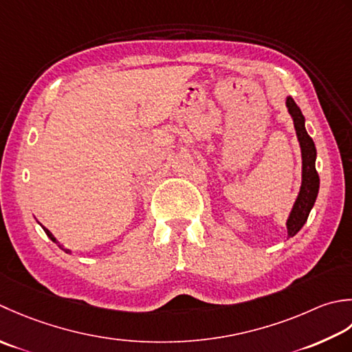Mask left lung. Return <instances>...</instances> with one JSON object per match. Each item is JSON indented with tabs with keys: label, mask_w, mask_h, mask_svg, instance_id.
<instances>
[{
	"label": "left lung",
	"mask_w": 352,
	"mask_h": 352,
	"mask_svg": "<svg viewBox=\"0 0 352 352\" xmlns=\"http://www.w3.org/2000/svg\"><path fill=\"white\" fill-rule=\"evenodd\" d=\"M285 106L293 118V124H295L300 146V155H302V184H300L299 195L285 223L287 234H289V236H293L305 225L308 214H310L314 202H316L319 192V175L316 171V147H314L311 136L305 131V118L302 112H300L292 97H287Z\"/></svg>",
	"instance_id": "1"
}]
</instances>
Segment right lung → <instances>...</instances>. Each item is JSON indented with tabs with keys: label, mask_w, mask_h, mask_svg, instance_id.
I'll list each match as a JSON object with an SVG mask.
<instances>
[{
	"label": "right lung",
	"mask_w": 352,
	"mask_h": 352,
	"mask_svg": "<svg viewBox=\"0 0 352 352\" xmlns=\"http://www.w3.org/2000/svg\"><path fill=\"white\" fill-rule=\"evenodd\" d=\"M41 226H42V225H41ZM42 228H44V226H42ZM44 231H45V234H47V235H48V236H50V240H52V241H53V243H56V245H57V246H59V248H60V249H63V250H65V252H67V254H69V250H68V249H65V248H63V246H62V245H60V243H59V241H57V240H56V236H54V235H53V234H52V232H50V231H48V229H47V228H44Z\"/></svg>",
	"instance_id": "add662e5"
}]
</instances>
